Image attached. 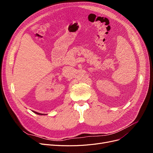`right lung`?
<instances>
[{
    "mask_svg": "<svg viewBox=\"0 0 153 153\" xmlns=\"http://www.w3.org/2000/svg\"><path fill=\"white\" fill-rule=\"evenodd\" d=\"M33 112H34V113L36 114L37 115H45V114H39V113H38V112H36V111H33Z\"/></svg>",
    "mask_w": 153,
    "mask_h": 153,
    "instance_id": "right-lung-1",
    "label": "right lung"
}]
</instances>
